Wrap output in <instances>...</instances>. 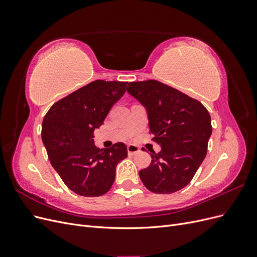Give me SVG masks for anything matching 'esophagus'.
<instances>
[{
    "instance_id": "esophagus-1",
    "label": "esophagus",
    "mask_w": 257,
    "mask_h": 257,
    "mask_svg": "<svg viewBox=\"0 0 257 257\" xmlns=\"http://www.w3.org/2000/svg\"><path fill=\"white\" fill-rule=\"evenodd\" d=\"M139 151H141V149H139V148H138L137 146H135V145H128V146H127V153H128L130 155L136 154V153H138Z\"/></svg>"
}]
</instances>
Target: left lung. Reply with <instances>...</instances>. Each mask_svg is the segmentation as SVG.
<instances>
[{"label":"left lung","mask_w":257,"mask_h":257,"mask_svg":"<svg viewBox=\"0 0 257 257\" xmlns=\"http://www.w3.org/2000/svg\"><path fill=\"white\" fill-rule=\"evenodd\" d=\"M127 92L147 110L152 138L161 151H152L151 164L139 172L146 188L170 194L188 185L203 163L212 134L205 106L158 80L130 82Z\"/></svg>","instance_id":"1"}]
</instances>
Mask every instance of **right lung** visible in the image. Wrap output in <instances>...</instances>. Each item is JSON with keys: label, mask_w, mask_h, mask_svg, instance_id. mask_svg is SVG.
Segmentation results:
<instances>
[{"label": "right lung", "mask_w": 257, "mask_h": 257, "mask_svg": "<svg viewBox=\"0 0 257 257\" xmlns=\"http://www.w3.org/2000/svg\"><path fill=\"white\" fill-rule=\"evenodd\" d=\"M126 84L92 81L54 103L43 120L42 139L51 165L78 195L95 197L107 193L116 165L127 157L123 143L98 149L93 141V133L125 93Z\"/></svg>", "instance_id": "1"}]
</instances>
